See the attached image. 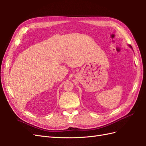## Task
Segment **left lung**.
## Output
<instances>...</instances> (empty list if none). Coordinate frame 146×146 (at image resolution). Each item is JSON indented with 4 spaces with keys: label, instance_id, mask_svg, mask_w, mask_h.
Listing matches in <instances>:
<instances>
[{
    "label": "left lung",
    "instance_id": "1",
    "mask_svg": "<svg viewBox=\"0 0 146 146\" xmlns=\"http://www.w3.org/2000/svg\"><path fill=\"white\" fill-rule=\"evenodd\" d=\"M129 46H130V47H131V48H132V47H131V46H130V45H129Z\"/></svg>",
    "mask_w": 146,
    "mask_h": 146
}]
</instances>
